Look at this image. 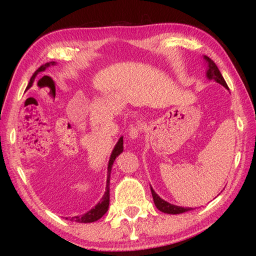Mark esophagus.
I'll return each instance as SVG.
<instances>
[{"label":"esophagus","instance_id":"esophagus-1","mask_svg":"<svg viewBox=\"0 0 256 256\" xmlns=\"http://www.w3.org/2000/svg\"><path fill=\"white\" fill-rule=\"evenodd\" d=\"M141 131L142 128L140 126H138V125H132L128 130V136L131 138H136L138 136H140Z\"/></svg>","mask_w":256,"mask_h":256}]
</instances>
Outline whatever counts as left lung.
<instances>
[{
  "label": "left lung",
  "instance_id": "left-lung-1",
  "mask_svg": "<svg viewBox=\"0 0 256 256\" xmlns=\"http://www.w3.org/2000/svg\"><path fill=\"white\" fill-rule=\"evenodd\" d=\"M206 62H208V66H209V70H208V72H206L208 78H209V79H211V80L216 81V82H218V84H222L224 88L228 89V86L226 84V81H224V76H222V73H220L218 66H216V63L211 58H208V56H206ZM151 194H152L154 206H157L158 210H160L162 212H164V214H183V212H186V211L190 210L188 208L177 206L170 204V203H168V202H166L164 200H162V198H160L158 196V194H156V192H154L152 188H151Z\"/></svg>",
  "mask_w": 256,
  "mask_h": 256
}]
</instances>
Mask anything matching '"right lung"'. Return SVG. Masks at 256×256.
<instances>
[{
  "mask_svg": "<svg viewBox=\"0 0 256 256\" xmlns=\"http://www.w3.org/2000/svg\"><path fill=\"white\" fill-rule=\"evenodd\" d=\"M55 62H47L45 64H42L40 68H37L36 72H34V74L32 76V79H30V82L28 86H30L32 84V81H34V76L37 74L38 72H42L44 71L46 68H48L50 66H54ZM123 151V138H120V140L118 142V144L115 146L114 150H112V156H110V162H108V176H107V185H106V192L104 194L102 198L100 200V202L98 203V204L92 208V210L89 212H86L84 216H72V218H66L70 220V222H84V224H88V222H97L98 219H100L102 216L106 214L107 210H108V206H110V172H112V162H114L115 158L118 157V156Z\"/></svg>",
  "mask_w": 256,
  "mask_h": 256,
  "instance_id": "1",
  "label": "right lung"
}]
</instances>
